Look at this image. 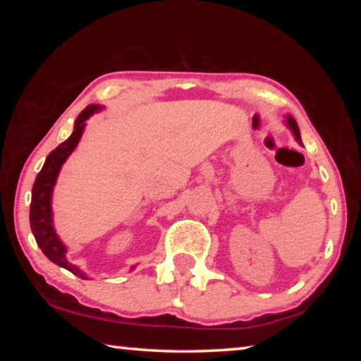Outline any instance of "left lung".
Here are the masks:
<instances>
[{
	"label": "left lung",
	"instance_id": "obj_1",
	"mask_svg": "<svg viewBox=\"0 0 361 361\" xmlns=\"http://www.w3.org/2000/svg\"><path fill=\"white\" fill-rule=\"evenodd\" d=\"M285 122H286V127H288V129L291 130V133L293 135H295V138H296V142L299 143V145H302V140H301V133H299V127H298V124H296V121L293 119V116H290V114H286V119H285Z\"/></svg>",
	"mask_w": 361,
	"mask_h": 361
}]
</instances>
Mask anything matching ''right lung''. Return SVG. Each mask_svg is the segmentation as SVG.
<instances>
[{
    "mask_svg": "<svg viewBox=\"0 0 361 361\" xmlns=\"http://www.w3.org/2000/svg\"><path fill=\"white\" fill-rule=\"evenodd\" d=\"M102 105H89L75 121V129L70 135L68 140H65L63 143H60L51 154L46 157L44 166H42L41 172L38 173L35 180V185L32 189V205H30V226H32V232L36 239V243L41 248V252L44 253L49 259L56 262L57 266L66 269L75 276L87 280L89 277L85 276L76 264H73L66 259V247L65 243L60 240L57 235L56 228H54V218H52V192L54 186H56L57 176L60 173V169L65 164L66 159L79 143V140L82 137V132L85 129V121L90 116L102 111ZM135 269V266H132Z\"/></svg>",
    "mask_w": 361,
    "mask_h": 361,
    "instance_id": "add662e5",
    "label": "right lung"
}]
</instances>
